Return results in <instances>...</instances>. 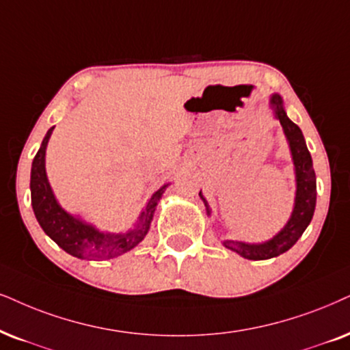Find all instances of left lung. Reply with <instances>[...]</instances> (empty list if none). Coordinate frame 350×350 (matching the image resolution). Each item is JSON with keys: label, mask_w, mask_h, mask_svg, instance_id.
I'll return each instance as SVG.
<instances>
[{"label": "left lung", "mask_w": 350, "mask_h": 350, "mask_svg": "<svg viewBox=\"0 0 350 350\" xmlns=\"http://www.w3.org/2000/svg\"><path fill=\"white\" fill-rule=\"evenodd\" d=\"M269 105L273 108L274 118L280 119L287 140H289V147L291 152H293L295 166V178H297V193H295V206L289 223L271 241L263 242V244H245V242L237 241H224V247H228L229 250L236 252V254L244 256L247 260H268L289 250L299 241V237L302 236L308 224H310L317 205L315 171H313L312 157L307 145H305L302 131H300L297 124H294L287 118L280 95H273L271 100H269ZM198 196L205 202L206 213L210 215L211 211L206 200L203 198L202 193H198Z\"/></svg>", "instance_id": "left-lung-1"}]
</instances>
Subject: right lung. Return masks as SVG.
Instances as JSON below:
<instances>
[{"label": "right lung", "instance_id": "add662e5", "mask_svg": "<svg viewBox=\"0 0 350 350\" xmlns=\"http://www.w3.org/2000/svg\"><path fill=\"white\" fill-rule=\"evenodd\" d=\"M53 127L46 132L42 147L38 148L32 163L30 172V192H32V208L38 224L57 245L69 255L77 258H87L101 262V260L116 258L134 249L139 242L144 241L150 229V221L153 218L154 206L165 192L166 185L154 192L145 210L137 221L135 228L126 234H103L95 228L74 218L57 205L48 184L45 172V150L50 140Z\"/></svg>", "mask_w": 350, "mask_h": 350}]
</instances>
